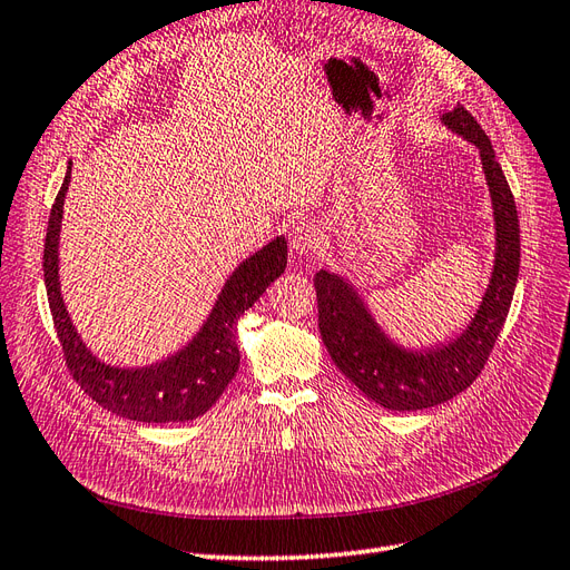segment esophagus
Segmentation results:
<instances>
[{
	"label": "esophagus",
	"instance_id": "obj_1",
	"mask_svg": "<svg viewBox=\"0 0 570 570\" xmlns=\"http://www.w3.org/2000/svg\"><path fill=\"white\" fill-rule=\"evenodd\" d=\"M320 245H323V230L311 218H301L291 228V247L298 255H313Z\"/></svg>",
	"mask_w": 570,
	"mask_h": 570
}]
</instances>
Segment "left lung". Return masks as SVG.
I'll list each match as a JSON object with an SVG mask.
<instances>
[{
	"instance_id": "obj_1",
	"label": "left lung",
	"mask_w": 570,
	"mask_h": 570,
	"mask_svg": "<svg viewBox=\"0 0 570 570\" xmlns=\"http://www.w3.org/2000/svg\"><path fill=\"white\" fill-rule=\"evenodd\" d=\"M441 122L479 149L493 209V267L470 323L452 337L410 346L385 332L344 274L317 269L313 279L320 337L334 366L368 400L395 412L429 410L472 385L499 340L520 272L518 209L491 139L462 106L443 112Z\"/></svg>"
}]
</instances>
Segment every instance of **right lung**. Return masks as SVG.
I'll return each instance as SVG.
<instances>
[{"label": "right lung", "instance_id": "add662e5", "mask_svg": "<svg viewBox=\"0 0 570 570\" xmlns=\"http://www.w3.org/2000/svg\"><path fill=\"white\" fill-rule=\"evenodd\" d=\"M69 180L71 160L50 212L42 272L57 337L75 381L104 410L144 424L189 421L209 412L240 366L236 344L238 317L253 308L267 286L286 269V238L276 236L228 274L209 315L178 352L146 366H112L98 358L83 342L62 296L60 233Z\"/></svg>", "mask_w": 570, "mask_h": 570}]
</instances>
